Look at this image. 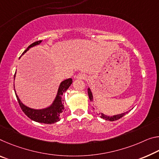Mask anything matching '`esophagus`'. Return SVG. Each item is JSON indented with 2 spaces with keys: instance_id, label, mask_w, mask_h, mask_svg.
Masks as SVG:
<instances>
[{
  "instance_id": "esophagus-1",
  "label": "esophagus",
  "mask_w": 159,
  "mask_h": 159,
  "mask_svg": "<svg viewBox=\"0 0 159 159\" xmlns=\"http://www.w3.org/2000/svg\"><path fill=\"white\" fill-rule=\"evenodd\" d=\"M75 79L78 80H83L86 79V75L84 74H82V73H80V74H77L76 76H75Z\"/></svg>"
}]
</instances>
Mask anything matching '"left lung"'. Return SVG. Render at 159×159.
I'll return each instance as SVG.
<instances>
[{
	"instance_id": "8db88e82",
	"label": "left lung",
	"mask_w": 159,
	"mask_h": 159,
	"mask_svg": "<svg viewBox=\"0 0 159 159\" xmlns=\"http://www.w3.org/2000/svg\"><path fill=\"white\" fill-rule=\"evenodd\" d=\"M88 94H89V99L90 101H93V93L91 92V90L90 89V88L88 89ZM93 109H95L94 107H93ZM130 111V110H129ZM128 112H126L124 113H122V114H119V115H113L111 116V117H110V116H107L106 115L103 114V113H99V115H100V117L102 118V119H104L105 120H107V121H115V120H117L120 119L121 117H122L123 116L127 114Z\"/></svg>"
}]
</instances>
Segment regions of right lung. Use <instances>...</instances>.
Masks as SVG:
<instances>
[{
    "mask_svg": "<svg viewBox=\"0 0 159 159\" xmlns=\"http://www.w3.org/2000/svg\"><path fill=\"white\" fill-rule=\"evenodd\" d=\"M42 42V40H40V41L35 42L32 44H30V46L27 48V49L22 53L21 57L25 54V53H26L28 51L30 48L37 46V45H39ZM16 72L14 75V80L15 78H16ZM72 82L73 80L71 79H68L64 80V81H62L59 85L57 95L54 98V101H53V102L49 105V106L45 108H42V109H34V108H31L26 106V105H24L23 103L22 102L21 100H20L18 95H17L16 89H15V85L14 90L20 106L23 112L30 118V119L34 121V122L44 123V124H54L55 122H59L60 119H61V113L64 112V110L63 95H64V93H66V90L69 89L70 85H71Z\"/></svg>",
    "mask_w": 159,
    "mask_h": 159,
    "instance_id": "right-lung-1",
    "label": "right lung"
}]
</instances>
